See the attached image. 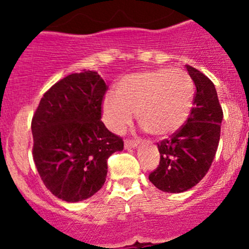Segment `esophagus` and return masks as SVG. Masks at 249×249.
Returning <instances> with one entry per match:
<instances>
[{
	"instance_id": "esophagus-1",
	"label": "esophagus",
	"mask_w": 249,
	"mask_h": 249,
	"mask_svg": "<svg viewBox=\"0 0 249 249\" xmlns=\"http://www.w3.org/2000/svg\"><path fill=\"white\" fill-rule=\"evenodd\" d=\"M139 141H135V140H125V142H124V147L126 148V149H129V148H135V147H137V145H139Z\"/></svg>"
}]
</instances>
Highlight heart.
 I'll use <instances>...</instances> for the list:
<instances>
[{"label":"heart","mask_w":249,"mask_h":249,"mask_svg":"<svg viewBox=\"0 0 249 249\" xmlns=\"http://www.w3.org/2000/svg\"><path fill=\"white\" fill-rule=\"evenodd\" d=\"M194 101V83L182 69H159L125 76L117 92L105 96L102 109L107 125L122 134L137 110L140 125L154 136L177 131L189 115Z\"/></svg>","instance_id":"obj_1"}]
</instances>
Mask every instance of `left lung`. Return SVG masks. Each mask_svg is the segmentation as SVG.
Returning a JSON list of instances; mask_svg holds the SVG:
<instances>
[{"mask_svg": "<svg viewBox=\"0 0 249 249\" xmlns=\"http://www.w3.org/2000/svg\"><path fill=\"white\" fill-rule=\"evenodd\" d=\"M196 92L189 118L170 139L158 143L160 162L149 180L166 193H183L206 176L220 139L223 109L212 80L185 65Z\"/></svg>", "mask_w": 249, "mask_h": 249, "instance_id": "1", "label": "left lung"}]
</instances>
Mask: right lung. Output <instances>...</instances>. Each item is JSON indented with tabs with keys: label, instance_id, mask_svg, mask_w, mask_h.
<instances>
[{
	"label": "right lung",
	"instance_id": "right-lung-1",
	"mask_svg": "<svg viewBox=\"0 0 249 249\" xmlns=\"http://www.w3.org/2000/svg\"><path fill=\"white\" fill-rule=\"evenodd\" d=\"M107 89L97 72L69 74L43 95L32 117L35 165L47 189L64 201H82L99 192L107 160L124 148L122 137L101 120Z\"/></svg>",
	"mask_w": 249,
	"mask_h": 249
}]
</instances>
